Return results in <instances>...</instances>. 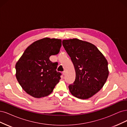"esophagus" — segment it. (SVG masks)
<instances>
[{"label": "esophagus", "mask_w": 127, "mask_h": 127, "mask_svg": "<svg viewBox=\"0 0 127 127\" xmlns=\"http://www.w3.org/2000/svg\"><path fill=\"white\" fill-rule=\"evenodd\" d=\"M62 73H63V75H65V74H66V72H65V71H64L62 72Z\"/></svg>", "instance_id": "esophagus-1"}]
</instances>
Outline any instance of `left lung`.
<instances>
[{
  "instance_id": "obj_1",
  "label": "left lung",
  "mask_w": 127,
  "mask_h": 127,
  "mask_svg": "<svg viewBox=\"0 0 127 127\" xmlns=\"http://www.w3.org/2000/svg\"><path fill=\"white\" fill-rule=\"evenodd\" d=\"M62 44L75 71V81L68 85L69 91L79 99H88L99 92L107 81V61L90 43L73 38L63 40Z\"/></svg>"
}]
</instances>
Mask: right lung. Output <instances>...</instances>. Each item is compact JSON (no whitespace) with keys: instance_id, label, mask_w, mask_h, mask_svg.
Returning <instances> with one entry per match:
<instances>
[{"instance_id":"right-lung-1","label":"right lung","mask_w":127,"mask_h":127,"mask_svg":"<svg viewBox=\"0 0 127 127\" xmlns=\"http://www.w3.org/2000/svg\"><path fill=\"white\" fill-rule=\"evenodd\" d=\"M59 39L44 38L28 46L16 64V76L23 90L36 98L48 95L59 82L61 73L58 62L50 57L58 54L62 46Z\"/></svg>"}]
</instances>
